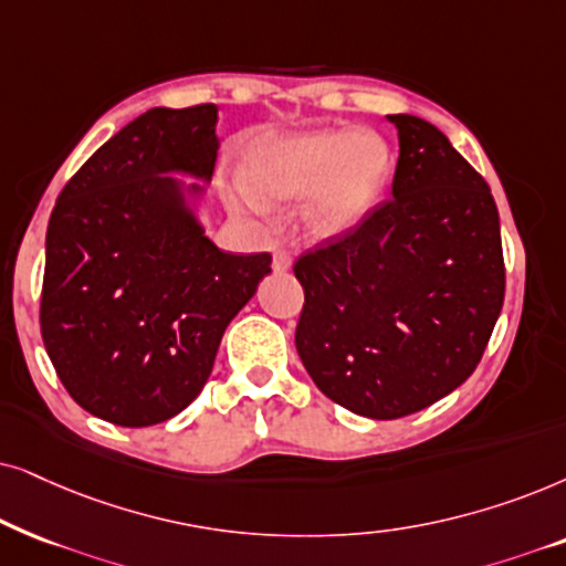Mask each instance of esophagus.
<instances>
[{
  "label": "esophagus",
  "mask_w": 566,
  "mask_h": 566,
  "mask_svg": "<svg viewBox=\"0 0 566 566\" xmlns=\"http://www.w3.org/2000/svg\"><path fill=\"white\" fill-rule=\"evenodd\" d=\"M271 269L276 271V274H284V271L292 269V255L287 251H276L274 259H271Z\"/></svg>",
  "instance_id": "esophagus-1"
}]
</instances>
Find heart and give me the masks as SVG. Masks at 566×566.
<instances>
[{
  "instance_id": "b5f03b06",
  "label": "heart",
  "mask_w": 566,
  "mask_h": 566,
  "mask_svg": "<svg viewBox=\"0 0 566 566\" xmlns=\"http://www.w3.org/2000/svg\"><path fill=\"white\" fill-rule=\"evenodd\" d=\"M248 184L232 186V201L253 214L266 200L300 205V224L313 238H338L357 228L378 205L394 157L373 132H313L263 139L245 155Z\"/></svg>"
}]
</instances>
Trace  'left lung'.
Returning a JSON list of instances; mask_svg holds the SVG:
<instances>
[{
  "instance_id": "8db88e82",
  "label": "left lung",
  "mask_w": 566,
  "mask_h": 566,
  "mask_svg": "<svg viewBox=\"0 0 566 566\" xmlns=\"http://www.w3.org/2000/svg\"><path fill=\"white\" fill-rule=\"evenodd\" d=\"M388 120L401 147L394 199L295 261L300 359L321 394L370 419L453 394L476 370L504 300L486 180L429 120Z\"/></svg>"
}]
</instances>
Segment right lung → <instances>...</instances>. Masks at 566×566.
I'll use <instances>...</instances> for the list:
<instances>
[{
	"label": "right lung",
	"mask_w": 566,
	"mask_h": 566,
	"mask_svg": "<svg viewBox=\"0 0 566 566\" xmlns=\"http://www.w3.org/2000/svg\"><path fill=\"white\" fill-rule=\"evenodd\" d=\"M217 105L149 108L59 193L46 232L41 336L82 409L118 427L176 417L201 394L224 328L271 271L224 253L199 201L214 172Z\"/></svg>",
	"instance_id": "1"
}]
</instances>
